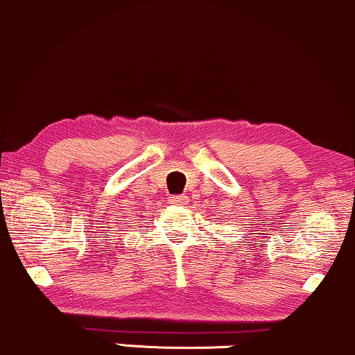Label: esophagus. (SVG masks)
Wrapping results in <instances>:
<instances>
[{
  "label": "esophagus",
  "mask_w": 355,
  "mask_h": 355,
  "mask_svg": "<svg viewBox=\"0 0 355 355\" xmlns=\"http://www.w3.org/2000/svg\"><path fill=\"white\" fill-rule=\"evenodd\" d=\"M189 202L188 196H173L171 198V205H178V206H186Z\"/></svg>",
  "instance_id": "obj_1"
}]
</instances>
